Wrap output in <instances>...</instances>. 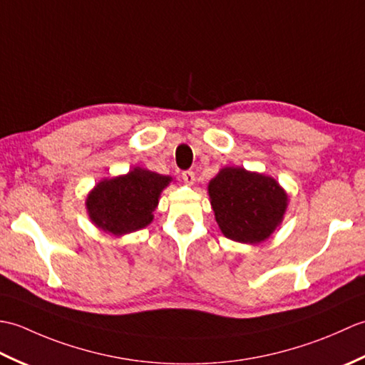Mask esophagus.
Returning <instances> with one entry per match:
<instances>
[{
  "label": "esophagus",
  "mask_w": 365,
  "mask_h": 365,
  "mask_svg": "<svg viewBox=\"0 0 365 365\" xmlns=\"http://www.w3.org/2000/svg\"><path fill=\"white\" fill-rule=\"evenodd\" d=\"M182 178H183V182L188 183V185H192V183H195V180H196L195 173H192V170H183Z\"/></svg>",
  "instance_id": "esophagus-1"
}]
</instances>
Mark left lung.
I'll return each instance as SVG.
<instances>
[{
	"label": "left lung",
	"mask_w": 365,
	"mask_h": 365,
	"mask_svg": "<svg viewBox=\"0 0 365 365\" xmlns=\"http://www.w3.org/2000/svg\"><path fill=\"white\" fill-rule=\"evenodd\" d=\"M221 232L234 242L257 245L273 234L287 210V192L273 177L245 168H222L208 183Z\"/></svg>",
	"instance_id": "obj_1"
}]
</instances>
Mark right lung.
Returning a JSON list of instances; mask_svg holds the SVG:
<instances>
[{
	"label": "right lung",
	"mask_w": 365,
	"mask_h": 365,
	"mask_svg": "<svg viewBox=\"0 0 365 365\" xmlns=\"http://www.w3.org/2000/svg\"><path fill=\"white\" fill-rule=\"evenodd\" d=\"M173 177L161 175L143 168L128 174L103 178L86 199L91 221L113 235H125L144 229L153 220L161 191Z\"/></svg>",
	"instance_id": "add662e5"
}]
</instances>
